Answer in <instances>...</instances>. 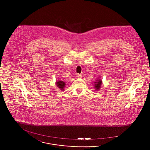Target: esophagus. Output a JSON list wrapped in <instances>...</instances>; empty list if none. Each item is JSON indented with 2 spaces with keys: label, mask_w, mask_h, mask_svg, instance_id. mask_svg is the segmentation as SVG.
<instances>
[{
  "label": "esophagus",
  "mask_w": 150,
  "mask_h": 150,
  "mask_svg": "<svg viewBox=\"0 0 150 150\" xmlns=\"http://www.w3.org/2000/svg\"><path fill=\"white\" fill-rule=\"evenodd\" d=\"M77 76H78V78H81L82 77V75H81V74H78V75H77Z\"/></svg>",
  "instance_id": "obj_1"
}]
</instances>
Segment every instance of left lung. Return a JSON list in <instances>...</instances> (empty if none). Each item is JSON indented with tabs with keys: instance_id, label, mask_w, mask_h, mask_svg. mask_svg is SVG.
<instances>
[{
	"instance_id": "left-lung-1",
	"label": "left lung",
	"mask_w": 150,
	"mask_h": 150,
	"mask_svg": "<svg viewBox=\"0 0 150 150\" xmlns=\"http://www.w3.org/2000/svg\"><path fill=\"white\" fill-rule=\"evenodd\" d=\"M95 84H94V88L96 89H97V91H99L100 90V88L101 86L102 85V81L100 79H98V80H97L95 82H94Z\"/></svg>"
}]
</instances>
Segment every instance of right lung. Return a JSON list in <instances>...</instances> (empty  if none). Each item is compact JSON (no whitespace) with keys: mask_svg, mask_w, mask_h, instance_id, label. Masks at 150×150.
Returning a JSON list of instances; mask_svg holds the SVG:
<instances>
[{"mask_svg":"<svg viewBox=\"0 0 150 150\" xmlns=\"http://www.w3.org/2000/svg\"><path fill=\"white\" fill-rule=\"evenodd\" d=\"M66 85L65 83L63 81H58L56 83V86L60 88L61 90H64V86Z\"/></svg>","mask_w":150,"mask_h":150,"instance_id":"1","label":"right lung"}]
</instances>
